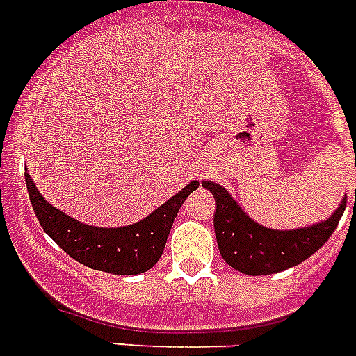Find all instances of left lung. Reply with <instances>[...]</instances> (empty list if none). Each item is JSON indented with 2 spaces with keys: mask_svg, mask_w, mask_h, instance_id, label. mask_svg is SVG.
<instances>
[{
  "mask_svg": "<svg viewBox=\"0 0 356 356\" xmlns=\"http://www.w3.org/2000/svg\"><path fill=\"white\" fill-rule=\"evenodd\" d=\"M216 200L213 229L219 253L228 266L244 275L280 273L312 257L337 228L346 210V197L332 217L307 228L271 229L254 222L225 187L203 181Z\"/></svg>",
  "mask_w": 356,
  "mask_h": 356,
  "instance_id": "obj_1",
  "label": "left lung"
}]
</instances>
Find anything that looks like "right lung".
<instances>
[{
	"mask_svg": "<svg viewBox=\"0 0 356 356\" xmlns=\"http://www.w3.org/2000/svg\"><path fill=\"white\" fill-rule=\"evenodd\" d=\"M24 180L33 212L44 232L71 259L90 269L112 275H140L149 271L162 257L176 213L188 194L200 187V181H191L143 221L121 228H99L83 225L49 205L28 172H24Z\"/></svg>",
	"mask_w": 356,
	"mask_h": 356,
	"instance_id": "add662e5",
	"label": "right lung"
}]
</instances>
